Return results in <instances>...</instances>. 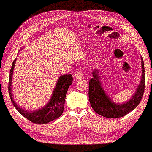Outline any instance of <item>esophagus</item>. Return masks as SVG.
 I'll return each instance as SVG.
<instances>
[{
    "label": "esophagus",
    "instance_id": "esophagus-1",
    "mask_svg": "<svg viewBox=\"0 0 152 152\" xmlns=\"http://www.w3.org/2000/svg\"><path fill=\"white\" fill-rule=\"evenodd\" d=\"M75 78L77 79V80H79V79H82V74L80 72H76V73H75Z\"/></svg>",
    "mask_w": 152,
    "mask_h": 152
}]
</instances>
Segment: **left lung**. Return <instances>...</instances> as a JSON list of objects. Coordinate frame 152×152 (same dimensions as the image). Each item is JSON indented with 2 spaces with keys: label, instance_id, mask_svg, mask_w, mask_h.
Listing matches in <instances>:
<instances>
[{
  "label": "left lung",
  "instance_id": "left-lung-1",
  "mask_svg": "<svg viewBox=\"0 0 152 152\" xmlns=\"http://www.w3.org/2000/svg\"><path fill=\"white\" fill-rule=\"evenodd\" d=\"M142 77L140 83L136 93L129 100L124 104H116L108 97L102 87L98 72H93V77L91 79L88 84V98L93 109L103 117L108 118H118L123 117L138 107L145 91V68L142 57Z\"/></svg>",
  "mask_w": 152,
  "mask_h": 152
}]
</instances>
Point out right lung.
<instances>
[{
  "instance_id": "obj_1",
  "label": "right lung",
  "mask_w": 152,
  "mask_h": 152,
  "mask_svg": "<svg viewBox=\"0 0 152 152\" xmlns=\"http://www.w3.org/2000/svg\"><path fill=\"white\" fill-rule=\"evenodd\" d=\"M15 63L16 59H14L13 63H12L11 70H10L9 83H8V84H9L8 91H9L10 99H11L12 102L14 107L16 108V109L23 117L27 118L33 123L38 124L48 123V122L59 118L63 113L64 104H65L66 95L68 87L72 84V81H73L72 75L66 74L59 77L51 98L44 107L35 111H28L18 106L17 104L14 102L13 96H12L11 88L12 79Z\"/></svg>"
}]
</instances>
